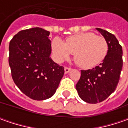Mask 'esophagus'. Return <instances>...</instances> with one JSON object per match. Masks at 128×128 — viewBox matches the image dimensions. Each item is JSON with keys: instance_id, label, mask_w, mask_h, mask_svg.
I'll return each instance as SVG.
<instances>
[{"instance_id": "obj_1", "label": "esophagus", "mask_w": 128, "mask_h": 128, "mask_svg": "<svg viewBox=\"0 0 128 128\" xmlns=\"http://www.w3.org/2000/svg\"><path fill=\"white\" fill-rule=\"evenodd\" d=\"M71 68H68V67H65V73H68L70 71Z\"/></svg>"}]
</instances>
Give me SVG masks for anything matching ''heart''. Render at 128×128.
<instances>
[{
    "label": "heart",
    "instance_id": "1",
    "mask_svg": "<svg viewBox=\"0 0 128 128\" xmlns=\"http://www.w3.org/2000/svg\"><path fill=\"white\" fill-rule=\"evenodd\" d=\"M52 51L56 60L62 62L74 55L77 65L84 69H90L104 60L108 52L106 38L90 32H82L70 36L63 42L59 38L52 41Z\"/></svg>",
    "mask_w": 128,
    "mask_h": 128
}]
</instances>
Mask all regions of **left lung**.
Returning <instances> with one entry per match:
<instances>
[{
    "label": "left lung",
    "mask_w": 128,
    "mask_h": 128,
    "mask_svg": "<svg viewBox=\"0 0 128 128\" xmlns=\"http://www.w3.org/2000/svg\"><path fill=\"white\" fill-rule=\"evenodd\" d=\"M96 29L108 42V54L99 66L92 69L82 70L76 86L82 100L92 104L105 100L115 91L122 68V49L118 39L105 30Z\"/></svg>",
    "instance_id": "obj_1"
}]
</instances>
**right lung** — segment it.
Here are the masks:
<instances>
[{"instance_id":"right-lung-1","label":"right lung","mask_w":128,"mask_h":128,"mask_svg":"<svg viewBox=\"0 0 128 128\" xmlns=\"http://www.w3.org/2000/svg\"><path fill=\"white\" fill-rule=\"evenodd\" d=\"M50 32L40 28L22 30L9 44L8 62L17 87L32 100L50 98L64 75V68L50 57Z\"/></svg>"}]
</instances>
